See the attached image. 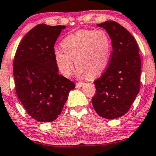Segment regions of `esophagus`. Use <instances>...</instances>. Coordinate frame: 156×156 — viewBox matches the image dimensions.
Listing matches in <instances>:
<instances>
[{"label": "esophagus", "mask_w": 156, "mask_h": 156, "mask_svg": "<svg viewBox=\"0 0 156 156\" xmlns=\"http://www.w3.org/2000/svg\"><path fill=\"white\" fill-rule=\"evenodd\" d=\"M84 85V83H76V86L77 88H80V87H82V86H83Z\"/></svg>", "instance_id": "34e87169"}]
</instances>
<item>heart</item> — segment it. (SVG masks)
Here are the masks:
<instances>
[{
	"label": "heart",
	"mask_w": 156,
	"mask_h": 156,
	"mask_svg": "<svg viewBox=\"0 0 156 156\" xmlns=\"http://www.w3.org/2000/svg\"><path fill=\"white\" fill-rule=\"evenodd\" d=\"M111 47V40L106 32L81 30L64 39L62 49L54 50V59L58 70L64 76H70L75 61L78 76L94 78L108 67Z\"/></svg>",
	"instance_id": "b5f03b06"
}]
</instances>
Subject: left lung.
Instances as JSON below:
<instances>
[{
	"instance_id": "left-lung-1",
	"label": "left lung",
	"mask_w": 156,
	"mask_h": 156,
	"mask_svg": "<svg viewBox=\"0 0 156 156\" xmlns=\"http://www.w3.org/2000/svg\"><path fill=\"white\" fill-rule=\"evenodd\" d=\"M97 26L108 32L112 51L108 68L94 81L96 94L91 102L99 115L114 119L129 111L140 91L141 59L137 43L123 26L114 21Z\"/></svg>"
}]
</instances>
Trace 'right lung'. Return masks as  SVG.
<instances>
[{"label": "right lung", "mask_w": 156, "mask_h": 156, "mask_svg": "<svg viewBox=\"0 0 156 156\" xmlns=\"http://www.w3.org/2000/svg\"><path fill=\"white\" fill-rule=\"evenodd\" d=\"M65 26L39 24L24 35L14 59L15 89L31 118L40 122L57 119L75 83L59 75L54 44Z\"/></svg>", "instance_id": "obj_1"}]
</instances>
